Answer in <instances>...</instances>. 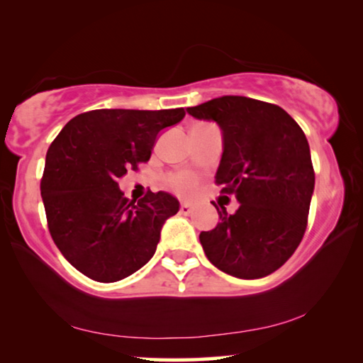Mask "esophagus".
<instances>
[{"mask_svg":"<svg viewBox=\"0 0 363 363\" xmlns=\"http://www.w3.org/2000/svg\"><path fill=\"white\" fill-rule=\"evenodd\" d=\"M179 211L182 213V215H189V213H192V211H194V205L187 203V202H184V203H181V208H179Z\"/></svg>","mask_w":363,"mask_h":363,"instance_id":"esophagus-1","label":"esophagus"}]
</instances>
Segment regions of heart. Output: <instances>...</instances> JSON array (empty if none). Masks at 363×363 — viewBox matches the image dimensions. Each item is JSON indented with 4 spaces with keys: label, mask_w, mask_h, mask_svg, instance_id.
<instances>
[{
    "label": "heart",
    "mask_w": 363,
    "mask_h": 363,
    "mask_svg": "<svg viewBox=\"0 0 363 363\" xmlns=\"http://www.w3.org/2000/svg\"><path fill=\"white\" fill-rule=\"evenodd\" d=\"M171 187L174 189L176 192H179L182 195H189L194 192L195 189V179L192 176H187V174H181V176H176L171 179Z\"/></svg>",
    "instance_id": "obj_1"
}]
</instances>
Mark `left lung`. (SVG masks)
<instances>
[{
  "label": "left lung",
  "mask_w": 363,
  "mask_h": 363,
  "mask_svg": "<svg viewBox=\"0 0 363 363\" xmlns=\"http://www.w3.org/2000/svg\"><path fill=\"white\" fill-rule=\"evenodd\" d=\"M223 130L215 182L239 208H218L220 223L200 233L208 260L221 272L258 279L283 267L307 229L315 171L307 137L283 108L226 95L187 108Z\"/></svg>",
  "instance_id": "1"
}]
</instances>
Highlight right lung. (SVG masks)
Listing matches in <instances>:
<instances>
[{
  "instance_id": "add662e5",
  "label": "right lung",
  "mask_w": 363,
  "mask_h": 363,
  "mask_svg": "<svg viewBox=\"0 0 363 363\" xmlns=\"http://www.w3.org/2000/svg\"><path fill=\"white\" fill-rule=\"evenodd\" d=\"M186 116L184 108L94 109L72 118L51 142L40 191L51 238L87 278L114 283L153 257L177 199L148 191L124 197L118 177L150 160L160 130Z\"/></svg>"
}]
</instances>
